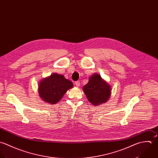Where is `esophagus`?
<instances>
[{
  "label": "esophagus",
  "instance_id": "1",
  "mask_svg": "<svg viewBox=\"0 0 158 158\" xmlns=\"http://www.w3.org/2000/svg\"><path fill=\"white\" fill-rule=\"evenodd\" d=\"M75 85H76L77 87H79L80 86V82L79 81H77L75 82Z\"/></svg>",
  "mask_w": 158,
  "mask_h": 158
}]
</instances>
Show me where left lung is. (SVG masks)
Wrapping results in <instances>:
<instances>
[{
  "label": "left lung",
  "instance_id": "obj_1",
  "mask_svg": "<svg viewBox=\"0 0 158 158\" xmlns=\"http://www.w3.org/2000/svg\"><path fill=\"white\" fill-rule=\"evenodd\" d=\"M111 86L99 73H93L83 90L89 102L93 105H101L106 102L111 94Z\"/></svg>",
  "mask_w": 158,
  "mask_h": 158
}]
</instances>
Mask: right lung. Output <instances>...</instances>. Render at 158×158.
<instances>
[{
  "label": "right lung",
  "instance_id": "right-lung-1",
  "mask_svg": "<svg viewBox=\"0 0 158 158\" xmlns=\"http://www.w3.org/2000/svg\"><path fill=\"white\" fill-rule=\"evenodd\" d=\"M73 87V83L66 79L64 75L54 73L40 80L38 86V93L43 101L55 104Z\"/></svg>",
  "mask_w": 158,
  "mask_h": 158
}]
</instances>
